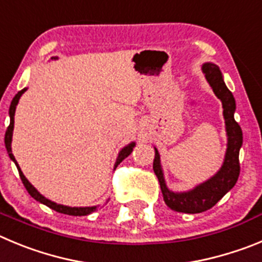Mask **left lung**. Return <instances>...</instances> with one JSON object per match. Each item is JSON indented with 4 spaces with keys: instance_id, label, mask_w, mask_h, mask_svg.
Wrapping results in <instances>:
<instances>
[{
    "instance_id": "obj_1",
    "label": "left lung",
    "mask_w": 262,
    "mask_h": 262,
    "mask_svg": "<svg viewBox=\"0 0 262 262\" xmlns=\"http://www.w3.org/2000/svg\"><path fill=\"white\" fill-rule=\"evenodd\" d=\"M201 70L205 75L206 81L209 83L213 92L220 98L222 102V107H224L227 136V148L226 153H225L224 164L208 181L198 184L188 191L174 192L167 188L162 166H161V156L156 147L155 160H153V170L160 182L165 204L171 210L179 213H188V214H195V213H201L210 209L235 186L237 178H239V172H241L239 150L243 145V133H242L241 126L234 118L235 109H236L235 98L225 84L224 75L221 73L220 67L212 62H206L201 66Z\"/></svg>"
}]
</instances>
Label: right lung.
<instances>
[{
	"label": "right lung",
	"instance_id": "right-lung-1",
	"mask_svg": "<svg viewBox=\"0 0 262 262\" xmlns=\"http://www.w3.org/2000/svg\"><path fill=\"white\" fill-rule=\"evenodd\" d=\"M52 59H57V57H52ZM26 91H27V88H23L21 91H19V92L15 95V97L13 98V101H11L10 109H9V115H10V124H9V127H7V129H6V134H5V147H6V150H7V153H9V157H10V160L13 161L14 164H15L16 169H18L21 182H23V184H25V187H26V189L28 191V193H30V195L32 196L36 201H38V203H41V204H44V205L49 206L50 209L56 210V212H58V213H63V214H67V215H88V214H91V213H93L96 209H97V206H67V205H62V204L54 203V201L49 200V199H47L45 196H42L41 193H40V192H38L37 189H36L35 187H33L32 184L28 182V179L26 178L25 174H23V171H21L20 167H19L18 162H16L15 157H14V155H13V150H11V140H13L14 115H15L16 105H18L20 96L23 95ZM135 144H136L135 141H133V143L127 144L126 147H123L121 150H119L118 157H117V161H115L114 169L118 166L119 164H121L122 161H123L127 156L131 155L133 149L135 148Z\"/></svg>",
	"mask_w": 262,
	"mask_h": 262
}]
</instances>
